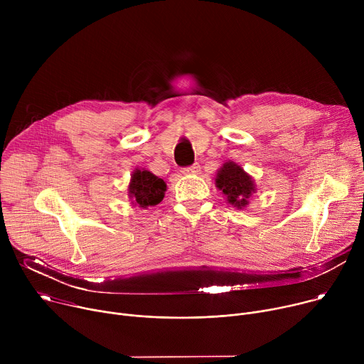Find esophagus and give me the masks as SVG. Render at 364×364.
I'll return each mask as SVG.
<instances>
[{
  "mask_svg": "<svg viewBox=\"0 0 364 364\" xmlns=\"http://www.w3.org/2000/svg\"><path fill=\"white\" fill-rule=\"evenodd\" d=\"M183 171L186 174H197L200 171V166L198 164H193V166H188V167H184Z\"/></svg>",
  "mask_w": 364,
  "mask_h": 364,
  "instance_id": "esophagus-1",
  "label": "esophagus"
}]
</instances>
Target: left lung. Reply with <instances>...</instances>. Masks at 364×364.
I'll list each match as a JSON object with an SVG mask.
<instances>
[{"label":"left lung","instance_id":"left-lung-1","mask_svg":"<svg viewBox=\"0 0 364 364\" xmlns=\"http://www.w3.org/2000/svg\"><path fill=\"white\" fill-rule=\"evenodd\" d=\"M219 190L228 197V201L237 209L246 207L249 197L255 193V184L252 177L247 176L243 168L235 163H225L216 177Z\"/></svg>","mask_w":364,"mask_h":364}]
</instances>
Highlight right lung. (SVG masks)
Wrapping results in <instances>:
<instances>
[{"mask_svg": "<svg viewBox=\"0 0 364 364\" xmlns=\"http://www.w3.org/2000/svg\"><path fill=\"white\" fill-rule=\"evenodd\" d=\"M166 188L164 180L146 170H135L129 184V197L139 207L155 205L164 198Z\"/></svg>", "mask_w": 364, "mask_h": 364, "instance_id": "add662e5", "label": "right lung"}]
</instances>
